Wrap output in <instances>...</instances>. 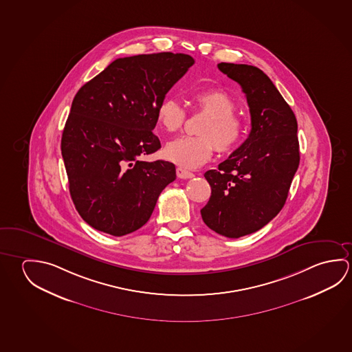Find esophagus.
Here are the masks:
<instances>
[{"mask_svg": "<svg viewBox=\"0 0 352 352\" xmlns=\"http://www.w3.org/2000/svg\"><path fill=\"white\" fill-rule=\"evenodd\" d=\"M177 175L180 179H190L194 177V174L189 172V170H185L183 168H177Z\"/></svg>", "mask_w": 352, "mask_h": 352, "instance_id": "1", "label": "esophagus"}]
</instances>
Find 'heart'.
<instances>
[{
    "instance_id": "1",
    "label": "heart",
    "mask_w": 352,
    "mask_h": 352,
    "mask_svg": "<svg viewBox=\"0 0 352 352\" xmlns=\"http://www.w3.org/2000/svg\"><path fill=\"white\" fill-rule=\"evenodd\" d=\"M196 108L208 116L197 130L200 136H183L168 142L164 157L180 167L195 169L212 157L214 147L221 153H231L242 142L245 122L236 116V100L223 89H205L192 96ZM186 119L182 104L164 98L157 107L158 126L169 133H177Z\"/></svg>"
}]
</instances>
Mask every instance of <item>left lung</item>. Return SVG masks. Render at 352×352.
I'll use <instances>...</instances> for the list:
<instances>
[{
	"label": "left lung",
	"mask_w": 352,
	"mask_h": 352,
	"mask_svg": "<svg viewBox=\"0 0 352 352\" xmlns=\"http://www.w3.org/2000/svg\"><path fill=\"white\" fill-rule=\"evenodd\" d=\"M217 67L242 87L252 130L219 169L204 174L211 196L201 208V217L221 236L239 238L267 225L286 202L300 164L297 120L261 69L228 63Z\"/></svg>",
	"instance_id": "left-lung-1"
}]
</instances>
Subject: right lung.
I'll return each instance as SVG.
<instances>
[{
    "label": "right lung",
    "instance_id": "1",
    "mask_svg": "<svg viewBox=\"0 0 352 352\" xmlns=\"http://www.w3.org/2000/svg\"><path fill=\"white\" fill-rule=\"evenodd\" d=\"M194 63L173 52L116 58L76 94L61 153L76 210L94 230L138 231L175 180L173 163L139 157L161 148L157 107Z\"/></svg>",
    "mask_w": 352,
    "mask_h": 352
}]
</instances>
